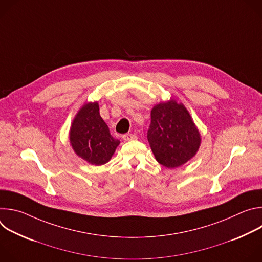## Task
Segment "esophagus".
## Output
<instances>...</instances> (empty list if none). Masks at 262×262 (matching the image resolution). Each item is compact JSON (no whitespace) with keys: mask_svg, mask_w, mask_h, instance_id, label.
I'll use <instances>...</instances> for the list:
<instances>
[{"mask_svg":"<svg viewBox=\"0 0 262 262\" xmlns=\"http://www.w3.org/2000/svg\"><path fill=\"white\" fill-rule=\"evenodd\" d=\"M124 141H133V140H137V136L134 134H125L122 136Z\"/></svg>","mask_w":262,"mask_h":262,"instance_id":"1","label":"esophagus"}]
</instances>
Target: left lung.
<instances>
[{
	"label": "left lung",
	"mask_w": 262,
	"mask_h": 262,
	"mask_svg": "<svg viewBox=\"0 0 262 262\" xmlns=\"http://www.w3.org/2000/svg\"><path fill=\"white\" fill-rule=\"evenodd\" d=\"M147 139L156 160L169 169L190 161L201 144L200 133L189 111L174 99L152 107Z\"/></svg>",
	"instance_id": "1"
}]
</instances>
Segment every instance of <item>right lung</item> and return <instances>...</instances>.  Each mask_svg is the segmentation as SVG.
Listing matches in <instances>:
<instances>
[{
    "instance_id": "1",
    "label": "right lung",
    "mask_w": 262,
    "mask_h": 262,
    "mask_svg": "<svg viewBox=\"0 0 262 262\" xmlns=\"http://www.w3.org/2000/svg\"><path fill=\"white\" fill-rule=\"evenodd\" d=\"M69 141L77 156L95 166L107 163L120 144L111 136L100 117L97 101L85 103L80 108L71 123Z\"/></svg>"
}]
</instances>
